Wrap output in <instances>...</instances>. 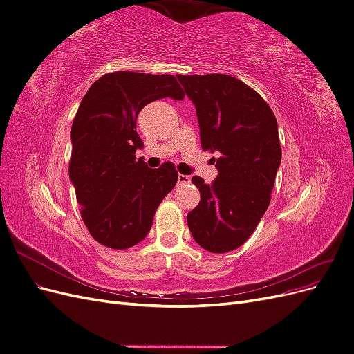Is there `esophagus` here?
I'll return each instance as SVG.
<instances>
[{
	"label": "esophagus",
	"mask_w": 354,
	"mask_h": 354,
	"mask_svg": "<svg viewBox=\"0 0 354 354\" xmlns=\"http://www.w3.org/2000/svg\"><path fill=\"white\" fill-rule=\"evenodd\" d=\"M190 183V177L189 176H185V174H178V178H177V186H187Z\"/></svg>",
	"instance_id": "esophagus-1"
}]
</instances>
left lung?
<instances>
[{
    "instance_id": "8db88e82",
    "label": "left lung",
    "mask_w": 354,
    "mask_h": 354,
    "mask_svg": "<svg viewBox=\"0 0 354 354\" xmlns=\"http://www.w3.org/2000/svg\"><path fill=\"white\" fill-rule=\"evenodd\" d=\"M195 103L203 152H220L217 178L205 185L192 177L201 194L187 214L199 246L214 254L239 248L269 208L282 149L270 106L230 75H177Z\"/></svg>"
}]
</instances>
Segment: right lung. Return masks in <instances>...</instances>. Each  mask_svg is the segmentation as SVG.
<instances>
[{
  "instance_id": "right-lung-1",
  "label": "right lung",
  "mask_w": 354,
  "mask_h": 354,
  "mask_svg": "<svg viewBox=\"0 0 354 354\" xmlns=\"http://www.w3.org/2000/svg\"><path fill=\"white\" fill-rule=\"evenodd\" d=\"M164 97H185L174 75L116 71L93 82L73 118L69 177L85 227L108 248L142 242L177 183L173 162L149 168L136 159L143 146L136 130L138 112Z\"/></svg>"
}]
</instances>
